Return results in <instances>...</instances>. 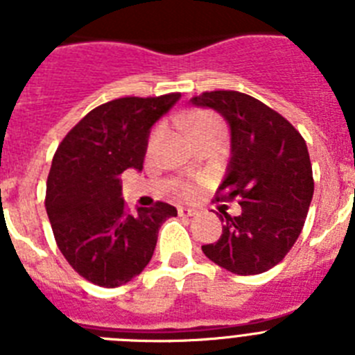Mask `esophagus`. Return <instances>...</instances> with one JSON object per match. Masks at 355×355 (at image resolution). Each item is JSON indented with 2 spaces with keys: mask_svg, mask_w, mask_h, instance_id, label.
I'll use <instances>...</instances> for the list:
<instances>
[{
  "mask_svg": "<svg viewBox=\"0 0 355 355\" xmlns=\"http://www.w3.org/2000/svg\"><path fill=\"white\" fill-rule=\"evenodd\" d=\"M196 209H192V208H183V206H180V208H178V215L180 216H192V215H196Z\"/></svg>",
  "mask_w": 355,
  "mask_h": 355,
  "instance_id": "34e87169",
  "label": "esophagus"
}]
</instances>
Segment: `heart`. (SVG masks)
<instances>
[{
  "mask_svg": "<svg viewBox=\"0 0 355 355\" xmlns=\"http://www.w3.org/2000/svg\"><path fill=\"white\" fill-rule=\"evenodd\" d=\"M206 130L224 131V126H222V122L218 121L215 115H209V114L197 115V117L192 121L193 135ZM156 133H158V131H155V133L150 135V144L155 142ZM197 192H199V183H196V181H180V183L175 184V193H178L180 197H183V199H192V197L197 196Z\"/></svg>",
  "mask_w": 355,
  "mask_h": 355,
  "instance_id": "obj_1",
  "label": "heart"
}]
</instances>
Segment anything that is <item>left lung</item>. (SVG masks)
<instances>
[{
	"label": "left lung",
	"instance_id": "obj_1",
	"mask_svg": "<svg viewBox=\"0 0 355 355\" xmlns=\"http://www.w3.org/2000/svg\"><path fill=\"white\" fill-rule=\"evenodd\" d=\"M224 115L231 126V162L216 200H234L220 238L202 245L206 258L238 275L270 270L299 238L315 181L306 140L293 124L259 99L236 90H213L190 99Z\"/></svg>",
	"mask_w": 355,
	"mask_h": 355
}]
</instances>
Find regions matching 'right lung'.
Wrapping results in <instances>:
<instances>
[{
  "label": "right lung",
  "instance_id": "1",
  "mask_svg": "<svg viewBox=\"0 0 355 355\" xmlns=\"http://www.w3.org/2000/svg\"><path fill=\"white\" fill-rule=\"evenodd\" d=\"M119 97L90 110L62 140L46 188V211L69 265L97 286L115 288L153 258L158 231L174 206L158 200L130 213L119 175L142 171L150 126L180 99Z\"/></svg>",
  "mask_w": 355,
  "mask_h": 355
}]
</instances>
